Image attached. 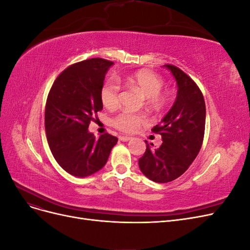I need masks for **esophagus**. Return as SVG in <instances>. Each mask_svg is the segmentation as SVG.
<instances>
[{"mask_svg":"<svg viewBox=\"0 0 250 250\" xmlns=\"http://www.w3.org/2000/svg\"><path fill=\"white\" fill-rule=\"evenodd\" d=\"M132 138L131 137H128V135H120L119 137V140L122 141V142H128L130 141Z\"/></svg>","mask_w":250,"mask_h":250,"instance_id":"esophagus-1","label":"esophagus"}]
</instances>
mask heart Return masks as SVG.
I'll return each instance as SVG.
<instances>
[{"label":"heart","instance_id":"1","mask_svg":"<svg viewBox=\"0 0 250 250\" xmlns=\"http://www.w3.org/2000/svg\"><path fill=\"white\" fill-rule=\"evenodd\" d=\"M128 84L137 88L147 97L148 105L154 109L162 108L168 103L170 94L164 90V79L149 70H141L129 75L126 78ZM100 99L102 104L108 109L116 108L120 101V86L113 79H108L103 83L100 89ZM145 115L139 112H130L122 110L111 119L112 126L120 131L132 133L139 129V127L146 124Z\"/></svg>","mask_w":250,"mask_h":250}]
</instances>
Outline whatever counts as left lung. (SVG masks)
I'll return each mask as SVG.
<instances>
[{
    "label": "left lung",
    "mask_w": 250,
    "mask_h": 250,
    "mask_svg": "<svg viewBox=\"0 0 250 250\" xmlns=\"http://www.w3.org/2000/svg\"><path fill=\"white\" fill-rule=\"evenodd\" d=\"M177 83V97L173 106L152 132L161 134L163 144L146 151L139 158L144 175L165 184L178 178L198 155L206 129V103L195 81L173 64H165ZM152 145V144H151Z\"/></svg>",
    "instance_id": "obj_1"
}]
</instances>
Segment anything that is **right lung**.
<instances>
[{
    "instance_id": "right-lung-1",
    "label": "right lung",
    "mask_w": 250,
    "mask_h": 250,
    "mask_svg": "<svg viewBox=\"0 0 250 250\" xmlns=\"http://www.w3.org/2000/svg\"><path fill=\"white\" fill-rule=\"evenodd\" d=\"M110 60L90 58L67 66L50 89L44 128L51 152L64 171L85 177L106 164L118 138L104 133L96 139L88 125L103 108L100 89Z\"/></svg>"
}]
</instances>
